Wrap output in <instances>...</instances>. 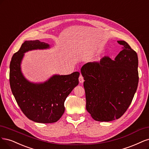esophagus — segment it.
Segmentation results:
<instances>
[{
    "mask_svg": "<svg viewBox=\"0 0 149 149\" xmlns=\"http://www.w3.org/2000/svg\"><path fill=\"white\" fill-rule=\"evenodd\" d=\"M79 82H80V83H83L84 81V77H83V76L81 75H80L79 78Z\"/></svg>",
    "mask_w": 149,
    "mask_h": 149,
    "instance_id": "1",
    "label": "esophagus"
}]
</instances>
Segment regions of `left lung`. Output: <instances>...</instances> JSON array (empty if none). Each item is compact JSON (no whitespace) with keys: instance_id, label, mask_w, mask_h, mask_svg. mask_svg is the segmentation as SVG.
<instances>
[{"instance_id":"obj_1","label":"left lung","mask_w":149,"mask_h":149,"mask_svg":"<svg viewBox=\"0 0 149 149\" xmlns=\"http://www.w3.org/2000/svg\"><path fill=\"white\" fill-rule=\"evenodd\" d=\"M123 50L112 60L104 56L81 68L84 77L86 109L97 121L121 118L131 104L139 82L138 57L124 41Z\"/></svg>"}]
</instances>
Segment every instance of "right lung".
I'll list each match as a JSON object with an SVG mask.
<instances>
[{"label":"right lung","instance_id":"right-lung-1","mask_svg":"<svg viewBox=\"0 0 149 149\" xmlns=\"http://www.w3.org/2000/svg\"><path fill=\"white\" fill-rule=\"evenodd\" d=\"M49 48V45L39 40L26 41L13 54L10 64L12 92L24 114L30 120L40 123L58 121L65 111L64 102L79 84L80 73L54 75L44 83L34 84L26 80L21 71L24 53L33 49Z\"/></svg>","mask_w":149,"mask_h":149}]
</instances>
